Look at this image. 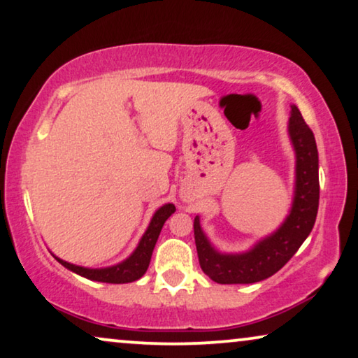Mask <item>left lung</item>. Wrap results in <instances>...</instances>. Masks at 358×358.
<instances>
[{
    "label": "left lung",
    "instance_id": "8db88e82",
    "mask_svg": "<svg viewBox=\"0 0 358 358\" xmlns=\"http://www.w3.org/2000/svg\"><path fill=\"white\" fill-rule=\"evenodd\" d=\"M287 129L295 150V190L291 213L279 229L248 252L221 253L211 245L201 231L200 217L195 216L194 236L200 266L217 284H252L273 276L291 260L313 229L320 200L317 142L295 105L291 106Z\"/></svg>",
    "mask_w": 358,
    "mask_h": 358
}]
</instances>
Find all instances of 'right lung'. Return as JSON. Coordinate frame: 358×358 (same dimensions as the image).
<instances>
[{
	"instance_id": "right-lung-1",
	"label": "right lung",
	"mask_w": 358,
	"mask_h": 358,
	"mask_svg": "<svg viewBox=\"0 0 358 358\" xmlns=\"http://www.w3.org/2000/svg\"><path fill=\"white\" fill-rule=\"evenodd\" d=\"M176 211V206L173 203H166L163 205L162 208H158L155 211V215L150 221V224L145 231V234L142 236L141 242L134 253L126 260L117 263L115 266H108V268H84V266H77L72 265V263H67L61 258L55 257L61 265L66 266L71 271H74L76 274H80L90 281H98V282H110V284H124V282H132L141 279L145 271L148 269L150 260H152V253L155 248V243L158 241L159 232H162V227L164 224V221L173 215Z\"/></svg>"
}]
</instances>
